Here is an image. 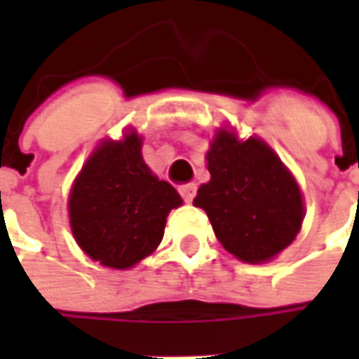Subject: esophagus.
<instances>
[{
    "label": "esophagus",
    "instance_id": "esophagus-1",
    "mask_svg": "<svg viewBox=\"0 0 359 359\" xmlns=\"http://www.w3.org/2000/svg\"><path fill=\"white\" fill-rule=\"evenodd\" d=\"M179 192L180 196H182V200L190 203L196 196V184H182V187L179 188Z\"/></svg>",
    "mask_w": 359,
    "mask_h": 359
}]
</instances>
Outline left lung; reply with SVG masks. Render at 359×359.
Wrapping results in <instances>:
<instances>
[{"label": "left lung", "mask_w": 359, "mask_h": 359, "mask_svg": "<svg viewBox=\"0 0 359 359\" xmlns=\"http://www.w3.org/2000/svg\"><path fill=\"white\" fill-rule=\"evenodd\" d=\"M208 169L211 180L200 187L194 205L208 213L225 250L259 264L296 238L304 219L300 188L269 146L221 130L208 151Z\"/></svg>", "instance_id": "8db88e82"}]
</instances>
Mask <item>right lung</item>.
<instances>
[{
	"label": "right lung",
	"mask_w": 359,
	"mask_h": 359,
	"mask_svg": "<svg viewBox=\"0 0 359 359\" xmlns=\"http://www.w3.org/2000/svg\"><path fill=\"white\" fill-rule=\"evenodd\" d=\"M180 203L177 190L144 163L133 133L103 142L82 169L69 198L71 229L92 259L126 269L157 248L169 211Z\"/></svg>",
	"instance_id": "1"
}]
</instances>
